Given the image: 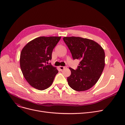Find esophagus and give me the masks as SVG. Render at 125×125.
<instances>
[{
  "instance_id": "1",
  "label": "esophagus",
  "mask_w": 125,
  "mask_h": 125,
  "mask_svg": "<svg viewBox=\"0 0 125 125\" xmlns=\"http://www.w3.org/2000/svg\"><path fill=\"white\" fill-rule=\"evenodd\" d=\"M59 69H60V70H62L64 69L65 68H66V66H60L59 67Z\"/></svg>"
}]
</instances>
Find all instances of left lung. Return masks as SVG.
I'll list each match as a JSON object with an SVG mask.
<instances>
[{
    "label": "left lung",
    "mask_w": 125,
    "mask_h": 125,
    "mask_svg": "<svg viewBox=\"0 0 125 125\" xmlns=\"http://www.w3.org/2000/svg\"><path fill=\"white\" fill-rule=\"evenodd\" d=\"M64 42L73 60H80L75 70L69 68L71 75L67 77L69 86L76 91H86L97 82L105 66V53L95 42L80 37H64Z\"/></svg>",
    "instance_id": "8db88e82"
}]
</instances>
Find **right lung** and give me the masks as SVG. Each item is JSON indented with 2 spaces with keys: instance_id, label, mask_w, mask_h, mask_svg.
<instances>
[{
  "instance_id": "right-lung-1",
  "label": "right lung",
  "mask_w": 125,
  "mask_h": 125,
  "mask_svg": "<svg viewBox=\"0 0 125 125\" xmlns=\"http://www.w3.org/2000/svg\"><path fill=\"white\" fill-rule=\"evenodd\" d=\"M60 39V36L39 37L22 49L20 67L26 80L32 87L43 90L53 82L58 71L48 61L51 60L52 50Z\"/></svg>"
}]
</instances>
